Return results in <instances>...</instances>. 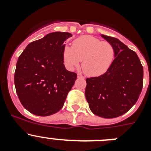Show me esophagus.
<instances>
[{"label": "esophagus", "instance_id": "obj_1", "mask_svg": "<svg viewBox=\"0 0 151 151\" xmlns=\"http://www.w3.org/2000/svg\"><path fill=\"white\" fill-rule=\"evenodd\" d=\"M77 76H78V78H85V77L83 76H82L81 74H78L77 75Z\"/></svg>", "mask_w": 151, "mask_h": 151}]
</instances>
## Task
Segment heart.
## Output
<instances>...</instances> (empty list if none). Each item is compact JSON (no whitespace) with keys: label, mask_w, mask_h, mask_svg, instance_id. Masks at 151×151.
<instances>
[{"label":"heart","mask_w":151,"mask_h":151,"mask_svg":"<svg viewBox=\"0 0 151 151\" xmlns=\"http://www.w3.org/2000/svg\"><path fill=\"white\" fill-rule=\"evenodd\" d=\"M63 60L69 69L77 67L82 62L84 73L89 76L104 74L111 66L115 49L108 41H102L94 36L85 35L73 42L72 47L63 49Z\"/></svg>","instance_id":"1"}]
</instances>
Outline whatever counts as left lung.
Here are the masks:
<instances>
[{
  "instance_id": "left-lung-1",
  "label": "left lung",
  "mask_w": 151,
  "mask_h": 151,
  "mask_svg": "<svg viewBox=\"0 0 151 151\" xmlns=\"http://www.w3.org/2000/svg\"><path fill=\"white\" fill-rule=\"evenodd\" d=\"M101 36L113 46L115 59L104 74L86 78L85 97L95 115L116 118L138 101L143 87V66L135 52L119 40Z\"/></svg>"
}]
</instances>
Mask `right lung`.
Listing matches in <instances>:
<instances>
[{"label": "right lung", "mask_w": 151, "mask_h": 151, "mask_svg": "<svg viewBox=\"0 0 151 151\" xmlns=\"http://www.w3.org/2000/svg\"><path fill=\"white\" fill-rule=\"evenodd\" d=\"M69 32L50 33L27 45L19 57L14 75L16 91L22 106L36 116L59 111L76 80L64 66V41Z\"/></svg>", "instance_id": "right-lung-1"}]
</instances>
